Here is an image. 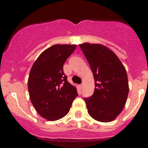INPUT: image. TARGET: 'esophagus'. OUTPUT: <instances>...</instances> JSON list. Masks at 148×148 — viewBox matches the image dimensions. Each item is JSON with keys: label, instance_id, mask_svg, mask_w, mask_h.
<instances>
[{"label": "esophagus", "instance_id": "1", "mask_svg": "<svg viewBox=\"0 0 148 148\" xmlns=\"http://www.w3.org/2000/svg\"><path fill=\"white\" fill-rule=\"evenodd\" d=\"M79 87H80V89L83 88V84H80V85H79Z\"/></svg>", "mask_w": 148, "mask_h": 148}]
</instances>
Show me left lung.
I'll use <instances>...</instances> for the list:
<instances>
[{
    "mask_svg": "<svg viewBox=\"0 0 148 148\" xmlns=\"http://www.w3.org/2000/svg\"><path fill=\"white\" fill-rule=\"evenodd\" d=\"M79 47L95 80L94 93L84 99L89 115L101 122L113 121L127 101L129 87L126 70L116 54L105 46L84 43Z\"/></svg>",
    "mask_w": 148,
    "mask_h": 148,
    "instance_id": "left-lung-1",
    "label": "left lung"
}]
</instances>
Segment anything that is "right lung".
<instances>
[{"instance_id":"1","label":"right lung","mask_w":148,"mask_h":148,"mask_svg":"<svg viewBox=\"0 0 148 148\" xmlns=\"http://www.w3.org/2000/svg\"><path fill=\"white\" fill-rule=\"evenodd\" d=\"M75 48L74 44L52 46L38 56L30 70V100L39 115L49 121L66 116L78 96L76 88L68 82L63 70L66 58Z\"/></svg>"}]
</instances>
